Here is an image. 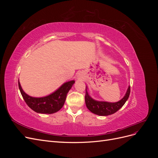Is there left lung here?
<instances>
[{
	"label": "left lung",
	"mask_w": 158,
	"mask_h": 158,
	"mask_svg": "<svg viewBox=\"0 0 158 158\" xmlns=\"http://www.w3.org/2000/svg\"><path fill=\"white\" fill-rule=\"evenodd\" d=\"M87 86L85 87V102L87 108L89 111L98 115L107 116L116 113L120 109L128 99L131 92V87L129 85L125 96L120 101L115 103H110L107 102H99L91 98L87 91Z\"/></svg>",
	"instance_id": "1"
}]
</instances>
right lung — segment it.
<instances>
[{
  "label": "right lung",
  "instance_id": "obj_1",
  "mask_svg": "<svg viewBox=\"0 0 158 158\" xmlns=\"http://www.w3.org/2000/svg\"><path fill=\"white\" fill-rule=\"evenodd\" d=\"M74 82V80L65 82L55 92L43 98H33L26 94L22 89L19 81L18 86L25 102L33 111L38 113L52 114L59 111L63 107L66 95Z\"/></svg>",
  "mask_w": 158,
  "mask_h": 158
}]
</instances>
